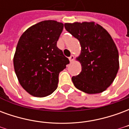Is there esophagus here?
Returning a JSON list of instances; mask_svg holds the SVG:
<instances>
[{
  "instance_id": "esophagus-1",
  "label": "esophagus",
  "mask_w": 129,
  "mask_h": 129,
  "mask_svg": "<svg viewBox=\"0 0 129 129\" xmlns=\"http://www.w3.org/2000/svg\"><path fill=\"white\" fill-rule=\"evenodd\" d=\"M74 59H75V56H73V55H71V56L69 57V61H70V63H72V62L74 61Z\"/></svg>"
}]
</instances>
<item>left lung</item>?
I'll return each mask as SVG.
<instances>
[{
    "instance_id": "1",
    "label": "left lung",
    "mask_w": 129,
    "mask_h": 129,
    "mask_svg": "<svg viewBox=\"0 0 129 129\" xmlns=\"http://www.w3.org/2000/svg\"><path fill=\"white\" fill-rule=\"evenodd\" d=\"M64 26L81 45V53L76 60L81 63V71L72 77L75 86L88 94L104 92L119 70V53L113 39L93 21L67 23Z\"/></svg>"
}]
</instances>
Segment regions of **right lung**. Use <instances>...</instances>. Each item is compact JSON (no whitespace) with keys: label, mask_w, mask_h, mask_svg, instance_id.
Wrapping results in <instances>:
<instances>
[{"label":"right lung","mask_w":129,"mask_h":129,"mask_svg":"<svg viewBox=\"0 0 129 129\" xmlns=\"http://www.w3.org/2000/svg\"><path fill=\"white\" fill-rule=\"evenodd\" d=\"M63 23L48 20L29 27L18 40L14 68L18 82L34 97H44L56 89L59 73L69 60L56 46Z\"/></svg>","instance_id":"1"}]
</instances>
